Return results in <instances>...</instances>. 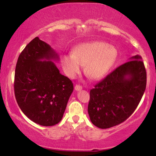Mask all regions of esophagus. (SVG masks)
Returning a JSON list of instances; mask_svg holds the SVG:
<instances>
[{
  "instance_id": "esophagus-1",
  "label": "esophagus",
  "mask_w": 156,
  "mask_h": 156,
  "mask_svg": "<svg viewBox=\"0 0 156 156\" xmlns=\"http://www.w3.org/2000/svg\"><path fill=\"white\" fill-rule=\"evenodd\" d=\"M74 89H75L76 91H80L82 89V87L80 86V85H79V84H76V85H75V87H74Z\"/></svg>"
}]
</instances>
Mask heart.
Segmentation results:
<instances>
[{
    "instance_id": "obj_1",
    "label": "heart",
    "mask_w": 156,
    "mask_h": 156,
    "mask_svg": "<svg viewBox=\"0 0 156 156\" xmlns=\"http://www.w3.org/2000/svg\"><path fill=\"white\" fill-rule=\"evenodd\" d=\"M117 57L114 47L104 42H91L76 46L70 54L62 56V65L67 76L74 77L85 66V73L91 80H100L109 71Z\"/></svg>"
}]
</instances>
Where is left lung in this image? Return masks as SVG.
Listing matches in <instances>:
<instances>
[{"mask_svg": "<svg viewBox=\"0 0 156 156\" xmlns=\"http://www.w3.org/2000/svg\"><path fill=\"white\" fill-rule=\"evenodd\" d=\"M146 87V71L140 55L130 57L90 91L91 123L108 129L126 120L136 110Z\"/></svg>", "mask_w": 156, "mask_h": 156, "instance_id": "8db88e82", "label": "left lung"}]
</instances>
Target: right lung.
<instances>
[{"mask_svg": "<svg viewBox=\"0 0 156 156\" xmlns=\"http://www.w3.org/2000/svg\"><path fill=\"white\" fill-rule=\"evenodd\" d=\"M59 55L50 44L35 38L19 55L14 80L19 107L37 124L51 126L62 119L73 91L72 81L59 73Z\"/></svg>", "mask_w": 156, "mask_h": 156, "instance_id": "obj_1", "label": "right lung"}]
</instances>
